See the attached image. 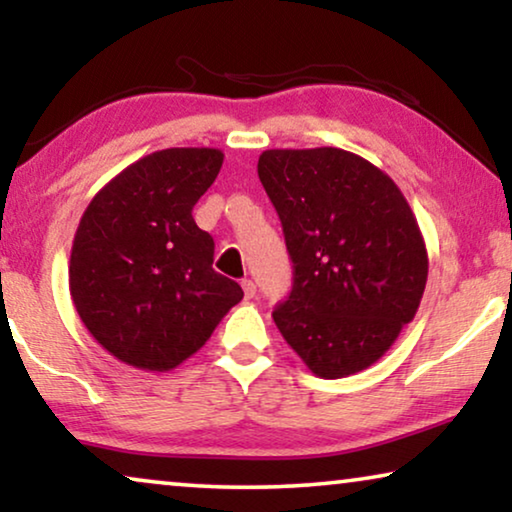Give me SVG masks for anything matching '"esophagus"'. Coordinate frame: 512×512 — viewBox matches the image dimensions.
Masks as SVG:
<instances>
[{"mask_svg":"<svg viewBox=\"0 0 512 512\" xmlns=\"http://www.w3.org/2000/svg\"><path fill=\"white\" fill-rule=\"evenodd\" d=\"M242 289H244V296H247V298L256 296V284L251 282V279H242Z\"/></svg>","mask_w":512,"mask_h":512,"instance_id":"obj_1","label":"esophagus"}]
</instances>
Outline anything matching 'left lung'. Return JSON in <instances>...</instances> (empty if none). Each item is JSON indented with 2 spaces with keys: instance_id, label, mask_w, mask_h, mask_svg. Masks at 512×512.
Segmentation results:
<instances>
[{
  "instance_id": "left-lung-1",
  "label": "left lung",
  "mask_w": 512,
  "mask_h": 512,
  "mask_svg": "<svg viewBox=\"0 0 512 512\" xmlns=\"http://www.w3.org/2000/svg\"><path fill=\"white\" fill-rule=\"evenodd\" d=\"M258 179L293 261L289 298L272 319L324 380L382 359L422 300L429 256L401 188L356 153L270 149Z\"/></svg>"
}]
</instances>
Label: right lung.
Returning <instances> with one entry per match:
<instances>
[{
    "label": "right lung",
    "instance_id": "obj_1",
    "mask_svg": "<svg viewBox=\"0 0 512 512\" xmlns=\"http://www.w3.org/2000/svg\"><path fill=\"white\" fill-rule=\"evenodd\" d=\"M219 149L139 158L90 200L69 258V293L118 361L177 368L209 340L242 286L212 268L214 240L193 207L221 170Z\"/></svg>",
    "mask_w": 512,
    "mask_h": 512
}]
</instances>
